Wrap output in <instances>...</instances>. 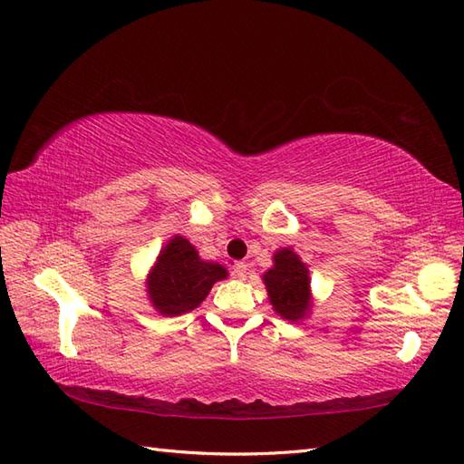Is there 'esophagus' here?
I'll use <instances>...</instances> for the list:
<instances>
[{
	"label": "esophagus",
	"mask_w": 464,
	"mask_h": 464,
	"mask_svg": "<svg viewBox=\"0 0 464 464\" xmlns=\"http://www.w3.org/2000/svg\"><path fill=\"white\" fill-rule=\"evenodd\" d=\"M233 277L239 279V281L247 279V265H245L243 261L235 263V265H233Z\"/></svg>",
	"instance_id": "obj_1"
}]
</instances>
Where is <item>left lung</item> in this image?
Segmentation results:
<instances>
[{"instance_id":"8db88e82","label":"left lung","mask_w":464,"mask_h":464,"mask_svg":"<svg viewBox=\"0 0 464 464\" xmlns=\"http://www.w3.org/2000/svg\"><path fill=\"white\" fill-rule=\"evenodd\" d=\"M263 283L273 311L281 319L299 323L309 317L313 309L309 267L291 247L273 253V267L263 273Z\"/></svg>"}]
</instances>
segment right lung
Wrapping results in <instances>:
<instances>
[{"label":"right lung","instance_id":"add662e5","mask_svg":"<svg viewBox=\"0 0 464 464\" xmlns=\"http://www.w3.org/2000/svg\"><path fill=\"white\" fill-rule=\"evenodd\" d=\"M227 275L223 265L203 261L183 235H173L147 273V299L160 314L179 317L199 307L213 285Z\"/></svg>","mask_w":464,"mask_h":464}]
</instances>
